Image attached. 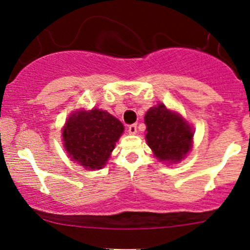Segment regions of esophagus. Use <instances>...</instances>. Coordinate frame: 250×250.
<instances>
[{
	"label": "esophagus",
	"instance_id": "1",
	"mask_svg": "<svg viewBox=\"0 0 250 250\" xmlns=\"http://www.w3.org/2000/svg\"><path fill=\"white\" fill-rule=\"evenodd\" d=\"M136 131H137L136 125H129V127H128V133L130 135H135V134H136Z\"/></svg>",
	"mask_w": 250,
	"mask_h": 250
}]
</instances>
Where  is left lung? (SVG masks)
<instances>
[{"label": "left lung", "instance_id": "8db88e82", "mask_svg": "<svg viewBox=\"0 0 250 250\" xmlns=\"http://www.w3.org/2000/svg\"><path fill=\"white\" fill-rule=\"evenodd\" d=\"M145 123L146 141L160 162L179 163L193 148V127L180 113L162 103L149 109Z\"/></svg>", "mask_w": 250, "mask_h": 250}]
</instances>
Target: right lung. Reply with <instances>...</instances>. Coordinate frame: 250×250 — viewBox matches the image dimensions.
Wrapping results in <instances>:
<instances>
[{"label": "right lung", "mask_w": 250, "mask_h": 250, "mask_svg": "<svg viewBox=\"0 0 250 250\" xmlns=\"http://www.w3.org/2000/svg\"><path fill=\"white\" fill-rule=\"evenodd\" d=\"M125 127L108 111L76 109L62 128V142L68 156L88 170L103 168Z\"/></svg>", "instance_id": "1"}]
</instances>
